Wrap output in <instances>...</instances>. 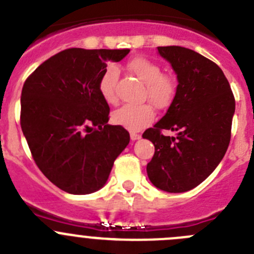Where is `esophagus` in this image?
<instances>
[{
  "instance_id": "34e87169",
  "label": "esophagus",
  "mask_w": 254,
  "mask_h": 254,
  "mask_svg": "<svg viewBox=\"0 0 254 254\" xmlns=\"http://www.w3.org/2000/svg\"><path fill=\"white\" fill-rule=\"evenodd\" d=\"M141 138V135L138 134V132H130V139L131 140H138V139Z\"/></svg>"
}]
</instances>
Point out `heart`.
<instances>
[{"mask_svg":"<svg viewBox=\"0 0 254 254\" xmlns=\"http://www.w3.org/2000/svg\"><path fill=\"white\" fill-rule=\"evenodd\" d=\"M127 68L145 84V98L154 106L164 109L170 105L177 92V79L172 73L163 72L162 65L145 56H135L127 61ZM119 71L110 65L101 72L98 80V89L101 98L108 104H115L116 84ZM155 116L150 104L143 105H123L111 115L115 125L125 127L131 131H138L151 124Z\"/></svg>","mask_w":254,"mask_h":254,"instance_id":"1","label":"heart"}]
</instances>
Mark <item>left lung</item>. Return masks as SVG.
<instances>
[{"mask_svg": "<svg viewBox=\"0 0 254 254\" xmlns=\"http://www.w3.org/2000/svg\"><path fill=\"white\" fill-rule=\"evenodd\" d=\"M158 51L172 64L179 84L167 114L143 134L155 146L146 173L156 188L183 193L205 181L223 159L236 100L212 60L181 46H159ZM163 129L178 135L167 137Z\"/></svg>", "mask_w": 254, "mask_h": 254, "instance_id": "left-lung-1", "label": "left lung"}]
</instances>
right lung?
<instances>
[{
    "instance_id": "1",
    "label": "right lung",
    "mask_w": 254,
    "mask_h": 254,
    "mask_svg": "<svg viewBox=\"0 0 254 254\" xmlns=\"http://www.w3.org/2000/svg\"><path fill=\"white\" fill-rule=\"evenodd\" d=\"M129 51L66 49L23 84L21 129L39 169L61 190H99L129 144L127 129L108 124L110 108L98 89L106 63H118Z\"/></svg>"
}]
</instances>
